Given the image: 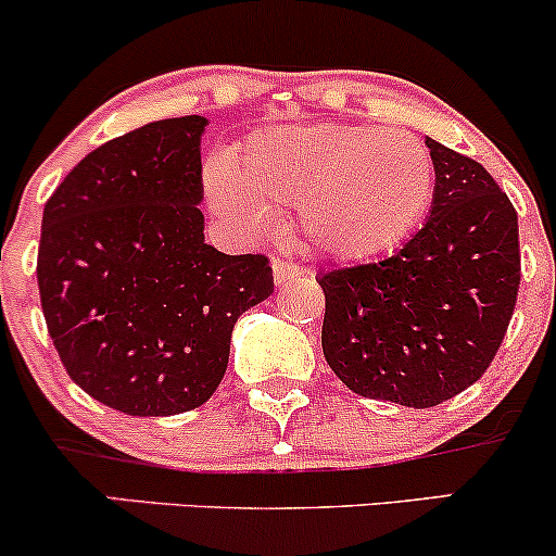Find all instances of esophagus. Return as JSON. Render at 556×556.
<instances>
[{"mask_svg":"<svg viewBox=\"0 0 556 556\" xmlns=\"http://www.w3.org/2000/svg\"><path fill=\"white\" fill-rule=\"evenodd\" d=\"M271 269H274V282H277L279 287L300 282V279L311 277V269H305V266H300V264H295V261H287V258H274Z\"/></svg>","mask_w":556,"mask_h":556,"instance_id":"1","label":"esophagus"}]
</instances>
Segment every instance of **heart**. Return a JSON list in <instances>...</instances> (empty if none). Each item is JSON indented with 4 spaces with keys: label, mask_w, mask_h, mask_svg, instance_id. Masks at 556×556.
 I'll list each match as a JSON object with an SVG mask.
<instances>
[{
    "label": "heart",
    "mask_w": 556,
    "mask_h": 556,
    "mask_svg": "<svg viewBox=\"0 0 556 556\" xmlns=\"http://www.w3.org/2000/svg\"><path fill=\"white\" fill-rule=\"evenodd\" d=\"M433 195V162L418 138L363 125L266 127L227 156L214 198L232 219L271 222L269 206H298L316 251L363 261L400 245Z\"/></svg>",
    "instance_id": "1"
}]
</instances>
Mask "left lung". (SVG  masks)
Instances as JSON below:
<instances>
[{
    "instance_id": "left-lung-1",
    "label": "left lung",
    "mask_w": 556,
    "mask_h": 556,
    "mask_svg": "<svg viewBox=\"0 0 556 556\" xmlns=\"http://www.w3.org/2000/svg\"><path fill=\"white\" fill-rule=\"evenodd\" d=\"M429 222L392 256L331 269L324 358L355 394L433 407L476 384L518 303V212L476 159L426 138Z\"/></svg>"
}]
</instances>
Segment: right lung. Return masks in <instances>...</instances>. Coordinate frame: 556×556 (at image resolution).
<instances>
[{"label": "right lung", "mask_w": 556, "mask_h": 556, "mask_svg": "<svg viewBox=\"0 0 556 556\" xmlns=\"http://www.w3.org/2000/svg\"><path fill=\"white\" fill-rule=\"evenodd\" d=\"M198 114L106 140L43 206L38 292L70 379L125 416L203 405L235 321L274 292L269 258L203 242Z\"/></svg>", "instance_id": "add662e5"}]
</instances>
